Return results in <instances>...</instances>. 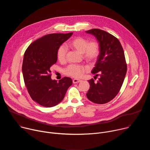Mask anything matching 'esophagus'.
Returning a JSON list of instances; mask_svg holds the SVG:
<instances>
[{
    "instance_id": "esophagus-1",
    "label": "esophagus",
    "mask_w": 150,
    "mask_h": 150,
    "mask_svg": "<svg viewBox=\"0 0 150 150\" xmlns=\"http://www.w3.org/2000/svg\"><path fill=\"white\" fill-rule=\"evenodd\" d=\"M81 81V80H80V79H73V83H76L80 82Z\"/></svg>"
}]
</instances>
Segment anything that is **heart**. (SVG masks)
<instances>
[{
	"instance_id": "b5f03b06",
	"label": "heart",
	"mask_w": 150,
	"mask_h": 150,
	"mask_svg": "<svg viewBox=\"0 0 150 150\" xmlns=\"http://www.w3.org/2000/svg\"><path fill=\"white\" fill-rule=\"evenodd\" d=\"M69 46L82 53L84 59L92 62L95 61L100 54V45L96 40L88 41L82 37H77L71 40L68 44ZM68 49L65 46L59 47L57 53L58 60L60 62L67 60ZM89 68L87 65L71 64L68 66L64 72L68 76L75 78H81L83 74L88 71Z\"/></svg>"
}]
</instances>
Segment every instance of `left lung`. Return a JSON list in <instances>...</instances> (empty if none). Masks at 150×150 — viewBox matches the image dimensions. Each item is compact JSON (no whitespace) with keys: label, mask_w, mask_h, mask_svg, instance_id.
Instances as JSON below:
<instances>
[{"label":"left lung","mask_w":150,"mask_h":150,"mask_svg":"<svg viewBox=\"0 0 150 150\" xmlns=\"http://www.w3.org/2000/svg\"><path fill=\"white\" fill-rule=\"evenodd\" d=\"M98 40L100 54L92 74L100 76L97 83L88 80L90 87L87 93L92 102L103 104L112 100L119 93L127 72L123 47L119 40L105 31L93 28L86 31Z\"/></svg>","instance_id":"left-lung-1"}]
</instances>
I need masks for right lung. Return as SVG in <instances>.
I'll list each match as a JSON object with an SVG mask.
<instances>
[{"label":"right lung","instance_id":"obj_1","mask_svg":"<svg viewBox=\"0 0 150 150\" xmlns=\"http://www.w3.org/2000/svg\"><path fill=\"white\" fill-rule=\"evenodd\" d=\"M73 33L47 34L33 42L25 52L23 74L32 98L40 105L51 108L60 103L72 80L65 76L57 82L51 79V67L57 62L58 49Z\"/></svg>","mask_w":150,"mask_h":150}]
</instances>
